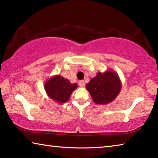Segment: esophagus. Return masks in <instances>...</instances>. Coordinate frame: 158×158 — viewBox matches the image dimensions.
Returning a JSON list of instances; mask_svg holds the SVG:
<instances>
[{
	"instance_id": "1",
	"label": "esophagus",
	"mask_w": 158,
	"mask_h": 158,
	"mask_svg": "<svg viewBox=\"0 0 158 158\" xmlns=\"http://www.w3.org/2000/svg\"><path fill=\"white\" fill-rule=\"evenodd\" d=\"M79 85L81 87H84L85 86V82H84V80H81V81H79Z\"/></svg>"
}]
</instances>
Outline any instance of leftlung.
<instances>
[{
	"label": "left lung",
	"mask_w": 158,
	"mask_h": 158,
	"mask_svg": "<svg viewBox=\"0 0 158 158\" xmlns=\"http://www.w3.org/2000/svg\"><path fill=\"white\" fill-rule=\"evenodd\" d=\"M94 103L105 105L112 102L122 88L118 74L109 69L104 72H98L86 85Z\"/></svg>",
	"instance_id": "1"
}]
</instances>
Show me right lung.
Here are the masks:
<instances>
[{
  "label": "right lung",
  "instance_id": "add662e5",
  "mask_svg": "<svg viewBox=\"0 0 158 158\" xmlns=\"http://www.w3.org/2000/svg\"><path fill=\"white\" fill-rule=\"evenodd\" d=\"M77 88V84L70 83L60 74L51 77L44 84V89L49 98L57 103H64L69 101L70 96Z\"/></svg>",
  "mask_w": 158,
  "mask_h": 158
}]
</instances>
